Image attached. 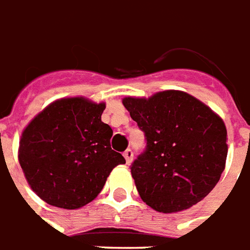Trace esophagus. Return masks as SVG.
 <instances>
[{
    "mask_svg": "<svg viewBox=\"0 0 250 250\" xmlns=\"http://www.w3.org/2000/svg\"><path fill=\"white\" fill-rule=\"evenodd\" d=\"M124 157H125L126 163H128V164H130V163H132V160H133V150L132 149L125 150V152H124Z\"/></svg>",
    "mask_w": 250,
    "mask_h": 250,
    "instance_id": "obj_1",
    "label": "esophagus"
}]
</instances>
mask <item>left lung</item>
Masks as SVG:
<instances>
[{"label":"left lung","instance_id":"1","mask_svg":"<svg viewBox=\"0 0 250 250\" xmlns=\"http://www.w3.org/2000/svg\"><path fill=\"white\" fill-rule=\"evenodd\" d=\"M122 104L144 132L146 146L130 166L141 199L159 213L201 202L224 172L228 144L222 118L190 94L167 90Z\"/></svg>","mask_w":250,"mask_h":250}]
</instances>
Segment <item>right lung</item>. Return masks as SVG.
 Instances as JSON below:
<instances>
[{
    "mask_svg": "<svg viewBox=\"0 0 250 250\" xmlns=\"http://www.w3.org/2000/svg\"><path fill=\"white\" fill-rule=\"evenodd\" d=\"M105 104L83 97L52 102L21 134L19 162L31 188L48 205L74 210L95 199L111 169L124 164L111 149Z\"/></svg>",
    "mask_w": 250,
    "mask_h": 250,
    "instance_id": "obj_1",
    "label": "right lung"
}]
</instances>
